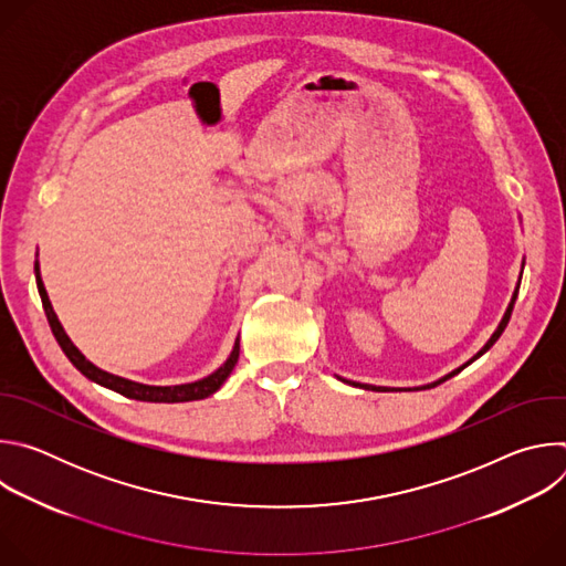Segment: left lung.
Instances as JSON below:
<instances>
[{"label": "left lung", "instance_id": "obj_1", "mask_svg": "<svg viewBox=\"0 0 566 566\" xmlns=\"http://www.w3.org/2000/svg\"><path fill=\"white\" fill-rule=\"evenodd\" d=\"M517 293H520V284H517V289H515V293H513V300H511V304H509V308H506V313H504V317H502V322H500V327H497V332L491 336V340L486 343V345H483V349L474 356V358H470L463 367H459V369H454L452 374H448V376H443L441 380H437V382H432V385H426V387H421V389H430V387H437L439 382H443V380H448V378H452V376H457L461 369H465L470 363H474L479 356H483V354H486L497 340H500V336L504 334V329H506V325H509V319H511V313H513V306H515V300H517ZM349 385H356V387H363V389H387V387H374V385H360V382H352V380H347ZM419 389V387H417Z\"/></svg>", "mask_w": 566, "mask_h": 566}]
</instances>
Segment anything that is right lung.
<instances>
[{"label":"right lung","mask_w":566,"mask_h":566,"mask_svg":"<svg viewBox=\"0 0 566 566\" xmlns=\"http://www.w3.org/2000/svg\"><path fill=\"white\" fill-rule=\"evenodd\" d=\"M35 280H38V291H40V297H42V306H44V313H46V319H49V327L57 340V345L62 347V352L66 354V358L73 363L75 369L83 371L90 380L103 385V387H109L127 398H134V400H147V402H186V400H199V398H206L210 394H214L223 380L230 376L232 367L237 365V358H239V338L234 340V347L228 356V360L210 376L197 380V382H186V385H172V387H154V385H143V382H134V380H127V378H120V376H114V374H107L103 369H98L96 365H92L83 354H80L75 349V345L69 340V336L64 334L62 325L57 322V315L53 313V306L49 302V295L44 291V284L40 280V269L35 264Z\"/></svg>","instance_id":"1"}]
</instances>
